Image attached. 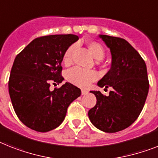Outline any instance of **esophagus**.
Here are the masks:
<instances>
[{"label":"esophagus","instance_id":"esophagus-1","mask_svg":"<svg viewBox=\"0 0 158 158\" xmlns=\"http://www.w3.org/2000/svg\"><path fill=\"white\" fill-rule=\"evenodd\" d=\"M88 94V91L85 90V89H81V94L82 95H85Z\"/></svg>","mask_w":158,"mask_h":158}]
</instances>
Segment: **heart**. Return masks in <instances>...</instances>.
I'll list each match as a JSON object with an SVG mask.
<instances>
[{
	"mask_svg": "<svg viewBox=\"0 0 158 158\" xmlns=\"http://www.w3.org/2000/svg\"><path fill=\"white\" fill-rule=\"evenodd\" d=\"M87 49L89 50L91 56L95 59V60H101L103 58L105 52L101 44L95 41H89L85 42ZM74 50V46H70L68 48L66 52L64 54L63 61L65 64H69L71 63L72 54ZM98 75L94 71L92 70H83L79 68H73L68 72L67 79L72 84L75 85L78 87L81 88H85L89 86V85L97 80Z\"/></svg>",
	"mask_w": 158,
	"mask_h": 158,
	"instance_id": "1",
	"label": "heart"
}]
</instances>
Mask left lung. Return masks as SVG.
Returning <instances> with one entry per match:
<instances>
[{
  "label": "left lung",
  "mask_w": 158,
  "mask_h": 158,
  "mask_svg": "<svg viewBox=\"0 0 158 158\" xmlns=\"http://www.w3.org/2000/svg\"><path fill=\"white\" fill-rule=\"evenodd\" d=\"M110 49L111 66L98 82V86L111 87L109 95L90 91L97 102L89 110L92 124L105 132H116L128 127L140 115L148 95V74L145 62L123 39L99 35Z\"/></svg>",
  "instance_id": "left-lung-1"
}]
</instances>
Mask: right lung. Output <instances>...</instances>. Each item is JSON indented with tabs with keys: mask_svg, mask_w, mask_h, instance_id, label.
Instances as JSON below:
<instances>
[{
	"mask_svg": "<svg viewBox=\"0 0 158 158\" xmlns=\"http://www.w3.org/2000/svg\"><path fill=\"white\" fill-rule=\"evenodd\" d=\"M75 35H52L31 42L14 60L9 92L14 111L27 127L40 132L56 128L72 102L81 92L66 82L50 90L51 83H61L64 52L78 40Z\"/></svg>",
	"mask_w": 158,
	"mask_h": 158,
	"instance_id": "1",
	"label": "right lung"
}]
</instances>
